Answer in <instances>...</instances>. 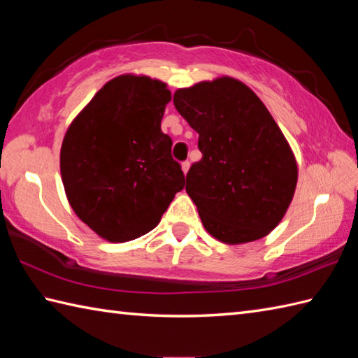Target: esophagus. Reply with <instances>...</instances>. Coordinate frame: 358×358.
<instances>
[{
    "mask_svg": "<svg viewBox=\"0 0 358 358\" xmlns=\"http://www.w3.org/2000/svg\"><path fill=\"white\" fill-rule=\"evenodd\" d=\"M189 167H191V163H189V162H183V163H181V169H183L185 173H187Z\"/></svg>",
    "mask_w": 358,
    "mask_h": 358,
    "instance_id": "1",
    "label": "esophagus"
}]
</instances>
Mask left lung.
<instances>
[{
    "instance_id": "8db88e82",
    "label": "left lung",
    "mask_w": 358,
    "mask_h": 358,
    "mask_svg": "<svg viewBox=\"0 0 358 358\" xmlns=\"http://www.w3.org/2000/svg\"><path fill=\"white\" fill-rule=\"evenodd\" d=\"M173 104L199 134L200 162L186 175V192L201 223L226 245L266 237L292 201L299 167L263 101L232 77L178 89Z\"/></svg>"
}]
</instances>
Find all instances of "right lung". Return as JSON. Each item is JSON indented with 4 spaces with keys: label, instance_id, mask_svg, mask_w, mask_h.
Segmentation results:
<instances>
[{
    "label": "right lung",
    "instance_id": "obj_1",
    "mask_svg": "<svg viewBox=\"0 0 358 358\" xmlns=\"http://www.w3.org/2000/svg\"><path fill=\"white\" fill-rule=\"evenodd\" d=\"M171 98L163 81L120 75L67 127L59 152L66 196L104 240L124 243L148 234L185 187L171 136L162 132Z\"/></svg>",
    "mask_w": 358,
    "mask_h": 358
}]
</instances>
